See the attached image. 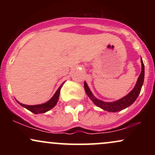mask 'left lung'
Wrapping results in <instances>:
<instances>
[{
	"label": "left lung",
	"mask_w": 155,
	"mask_h": 155,
	"mask_svg": "<svg viewBox=\"0 0 155 155\" xmlns=\"http://www.w3.org/2000/svg\"><path fill=\"white\" fill-rule=\"evenodd\" d=\"M140 62H141V72H140V75L138 76L137 82L135 85V87L133 88L132 91L130 92L127 95L124 96L122 98L118 101H114V102H104V101L98 100L92 95L90 88L88 87L87 84L84 81V90L87 95H88V97L91 99V101L96 106L105 110V111L109 112H117L128 107L130 105H132L137 99L140 92V90H141L142 85L143 84V80H144V65H143V60H142L141 58H140Z\"/></svg>",
	"instance_id": "left-lung-1"
}]
</instances>
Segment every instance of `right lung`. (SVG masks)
<instances>
[{
  "instance_id": "right-lung-1",
  "label": "right lung",
  "mask_w": 155,
  "mask_h": 155,
  "mask_svg": "<svg viewBox=\"0 0 155 155\" xmlns=\"http://www.w3.org/2000/svg\"><path fill=\"white\" fill-rule=\"evenodd\" d=\"M63 84L64 82L59 87V88L58 89V90H57L56 92L54 93V95L52 96V97H51L50 100L47 101V102H46L45 104L29 106V105L22 104H21V103H19V101H17L19 105H21V106H23V107L27 108V109L29 110V111H31V112H33V113L36 114H38L45 113V112H47L48 111H49L50 109H51V108L54 107V106H55V105L57 104V103H58V99H59L60 90H61V87H63Z\"/></svg>"
}]
</instances>
